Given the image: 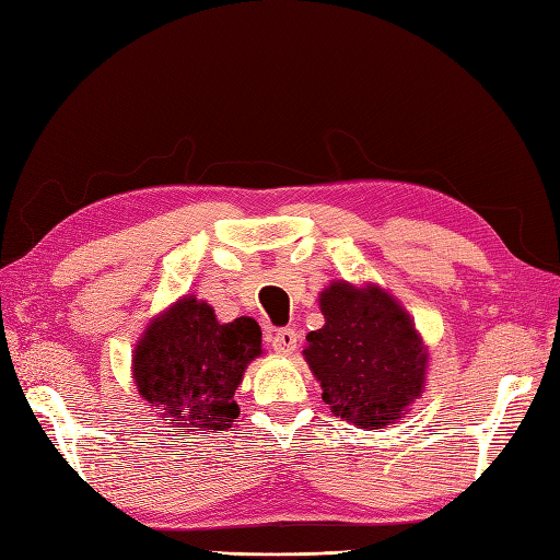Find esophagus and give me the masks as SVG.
<instances>
[{
    "label": "esophagus",
    "mask_w": 560,
    "mask_h": 560,
    "mask_svg": "<svg viewBox=\"0 0 560 560\" xmlns=\"http://www.w3.org/2000/svg\"><path fill=\"white\" fill-rule=\"evenodd\" d=\"M299 334L292 327H282L273 336V350L280 354H292L296 350Z\"/></svg>",
    "instance_id": "1"
}]
</instances>
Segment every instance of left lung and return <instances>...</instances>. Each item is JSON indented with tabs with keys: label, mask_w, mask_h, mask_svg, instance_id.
I'll use <instances>...</instances> for the list:
<instances>
[{
	"label": "left lung",
	"mask_w": 560,
	"mask_h": 560,
	"mask_svg": "<svg viewBox=\"0 0 560 560\" xmlns=\"http://www.w3.org/2000/svg\"><path fill=\"white\" fill-rule=\"evenodd\" d=\"M325 327L306 336V362L334 416L383 430L420 397L428 354L409 313L378 287L334 282L322 292Z\"/></svg>",
	"instance_id": "1"
}]
</instances>
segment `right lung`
Here are the masks:
<instances>
[{
  "mask_svg": "<svg viewBox=\"0 0 560 560\" xmlns=\"http://www.w3.org/2000/svg\"><path fill=\"white\" fill-rule=\"evenodd\" d=\"M261 354V329L238 317L219 325L208 303L177 301L135 348L140 395L179 428L226 430L241 416L233 401L247 364ZM206 434V432H200Z\"/></svg>",
  "mask_w": 560,
  "mask_h": 560,
  "instance_id": "right-lung-1",
  "label": "right lung"
}]
</instances>
